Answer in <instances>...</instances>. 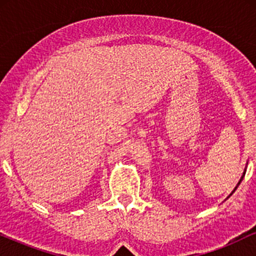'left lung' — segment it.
Returning <instances> with one entry per match:
<instances>
[{"label":"left lung","instance_id":"8db88e82","mask_svg":"<svg viewBox=\"0 0 256 256\" xmlns=\"http://www.w3.org/2000/svg\"><path fill=\"white\" fill-rule=\"evenodd\" d=\"M242 179H243V177H242Z\"/></svg>","mask_w":256,"mask_h":256}]
</instances>
